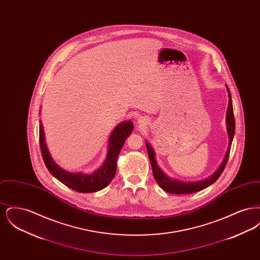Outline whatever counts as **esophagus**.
<instances>
[{"label":"esophagus","instance_id":"esophagus-1","mask_svg":"<svg viewBox=\"0 0 260 260\" xmlns=\"http://www.w3.org/2000/svg\"><path fill=\"white\" fill-rule=\"evenodd\" d=\"M138 124H146V120H145L144 118H142V117H141V118H139V119H138Z\"/></svg>","mask_w":260,"mask_h":260}]
</instances>
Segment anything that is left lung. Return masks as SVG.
I'll return each instance as SVG.
<instances>
[{"instance_id": "1", "label": "left lung", "mask_w": 260, "mask_h": 260, "mask_svg": "<svg viewBox=\"0 0 260 260\" xmlns=\"http://www.w3.org/2000/svg\"><path fill=\"white\" fill-rule=\"evenodd\" d=\"M226 89L228 91V108L226 112V129H227V135L229 138V146L227 149V152L223 158V161L220 164V167L210 175L209 177L202 179V180H197V181H187V180H180L177 178H173L171 177L170 175H168L167 173H164V171L158 165V161L156 160V154L153 147L151 146V144L148 141H145L146 144V148L148 152L149 160L152 166V170H153V174L155 177V180L157 181V183L160 185L162 190H165L168 193L171 194H190V193H195L201 191L207 187L211 185L212 183H214L218 177L220 176V174L222 173L223 170L227 164L228 158H229V154H230V148H231V144H232V140L235 135V118H234V112H233V104H232V96L230 93V89L227 85Z\"/></svg>"}]
</instances>
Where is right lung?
I'll return each mask as SVG.
<instances>
[{
	"label": "right lung",
	"mask_w": 260,
	"mask_h": 260,
	"mask_svg": "<svg viewBox=\"0 0 260 260\" xmlns=\"http://www.w3.org/2000/svg\"><path fill=\"white\" fill-rule=\"evenodd\" d=\"M41 113V111H40ZM39 113V114H40ZM134 131V123L132 121H124L115 126L108 139L107 155L103 164L93 173L68 172L59 167L50 156L46 143V137L42 121H40V146L44 161L50 172L56 179L64 185L81 193H92L102 190L112 181L116 174L117 159L124 145L125 139Z\"/></svg>",
	"instance_id": "1"
}]
</instances>
